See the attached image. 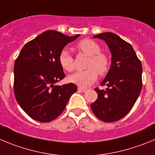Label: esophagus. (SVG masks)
<instances>
[{"instance_id":"1","label":"esophagus","mask_w":155,"mask_h":155,"mask_svg":"<svg viewBox=\"0 0 155 155\" xmlns=\"http://www.w3.org/2000/svg\"><path fill=\"white\" fill-rule=\"evenodd\" d=\"M78 91H79V92H86V89L79 87L78 88Z\"/></svg>"}]
</instances>
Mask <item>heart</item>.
<instances>
[{
    "instance_id": "heart-1",
    "label": "heart",
    "mask_w": 155,
    "mask_h": 155,
    "mask_svg": "<svg viewBox=\"0 0 155 155\" xmlns=\"http://www.w3.org/2000/svg\"><path fill=\"white\" fill-rule=\"evenodd\" d=\"M78 50L89 56L86 68L84 71H78L70 75L68 79L82 88L88 87L95 82L98 77V73L104 76L108 73L110 61L105 53L101 52V47L97 43L90 39L81 40L76 45ZM59 63L64 70L71 72L74 69L73 58L66 49H63L59 54Z\"/></svg>"
}]
</instances>
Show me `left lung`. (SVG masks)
<instances>
[{
  "instance_id": "1",
  "label": "left lung",
  "mask_w": 155,
  "mask_h": 155,
  "mask_svg": "<svg viewBox=\"0 0 155 155\" xmlns=\"http://www.w3.org/2000/svg\"><path fill=\"white\" fill-rule=\"evenodd\" d=\"M103 40L112 53V63L102 86L95 88L98 98L91 108L99 119L114 122L125 117L138 99L142 87V66L131 45L113 33L94 36Z\"/></svg>"
}]
</instances>
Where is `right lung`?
<instances>
[{
	"label": "right lung",
	"mask_w": 155,
	"mask_h": 155,
	"mask_svg": "<svg viewBox=\"0 0 155 155\" xmlns=\"http://www.w3.org/2000/svg\"><path fill=\"white\" fill-rule=\"evenodd\" d=\"M47 30L24 45L14 63V91L23 110L33 119L49 122L65 109L77 86L70 82L55 86L65 77L59 54L79 37Z\"/></svg>",
	"instance_id": "obj_1"
}]
</instances>
